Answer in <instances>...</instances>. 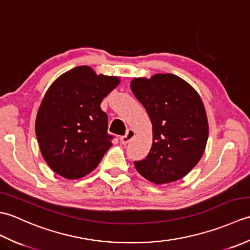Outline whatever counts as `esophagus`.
Segmentation results:
<instances>
[{
  "label": "esophagus",
  "instance_id": "34e87169",
  "mask_svg": "<svg viewBox=\"0 0 250 250\" xmlns=\"http://www.w3.org/2000/svg\"><path fill=\"white\" fill-rule=\"evenodd\" d=\"M134 135H135V132L132 130V129H129L128 131H126V133H125V135H124V136H121L120 137V142H121V144L122 145H126L128 144V143L133 139L134 137Z\"/></svg>",
  "mask_w": 250,
  "mask_h": 250
}]
</instances>
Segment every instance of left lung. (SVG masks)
Returning <instances> with one entry per match:
<instances>
[{
  "instance_id": "obj_1",
  "label": "left lung",
  "mask_w": 250,
  "mask_h": 250,
  "mask_svg": "<svg viewBox=\"0 0 250 250\" xmlns=\"http://www.w3.org/2000/svg\"><path fill=\"white\" fill-rule=\"evenodd\" d=\"M131 90L152 125V145L145 159L134 161L142 176L161 185L183 178L205 150L208 122L198 92L173 74L134 78Z\"/></svg>"
}]
</instances>
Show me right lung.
<instances>
[{
  "instance_id": "obj_1",
  "label": "right lung",
  "mask_w": 250,
  "mask_h": 250,
  "mask_svg": "<svg viewBox=\"0 0 250 250\" xmlns=\"http://www.w3.org/2000/svg\"><path fill=\"white\" fill-rule=\"evenodd\" d=\"M120 83L78 66L57 78L37 111L35 133L42 156L55 173L67 179L86 176L109 149L108 118L101 102Z\"/></svg>"
}]
</instances>
